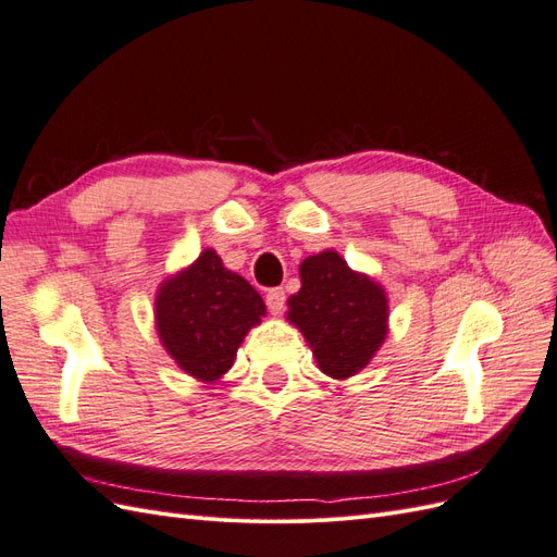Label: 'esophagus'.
<instances>
[{
	"instance_id": "1",
	"label": "esophagus",
	"mask_w": 557,
	"mask_h": 557,
	"mask_svg": "<svg viewBox=\"0 0 557 557\" xmlns=\"http://www.w3.org/2000/svg\"><path fill=\"white\" fill-rule=\"evenodd\" d=\"M264 299H267V309L272 311L274 315L283 311V307H285V293L281 288H272V290L267 293Z\"/></svg>"
}]
</instances>
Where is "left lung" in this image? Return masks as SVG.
I'll return each instance as SVG.
<instances>
[{
    "label": "left lung",
    "instance_id": "1",
    "mask_svg": "<svg viewBox=\"0 0 557 557\" xmlns=\"http://www.w3.org/2000/svg\"><path fill=\"white\" fill-rule=\"evenodd\" d=\"M301 288L288 299V320L309 342L320 372L356 376L387 334V297L381 285L352 272L334 250L299 264Z\"/></svg>",
    "mask_w": 557,
    "mask_h": 557
}]
</instances>
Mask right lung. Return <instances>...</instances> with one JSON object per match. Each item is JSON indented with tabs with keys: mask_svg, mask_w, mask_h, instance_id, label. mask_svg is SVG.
Returning a JSON list of instances; mask_svg holds the SVG:
<instances>
[{
	"mask_svg": "<svg viewBox=\"0 0 557 557\" xmlns=\"http://www.w3.org/2000/svg\"><path fill=\"white\" fill-rule=\"evenodd\" d=\"M264 311L258 290L225 269L211 248L166 278L156 297L162 346L185 374L205 383L218 381L234 364L244 336Z\"/></svg>",
	"mask_w": 557,
	"mask_h": 557,
	"instance_id": "add662e5",
	"label": "right lung"
}]
</instances>
